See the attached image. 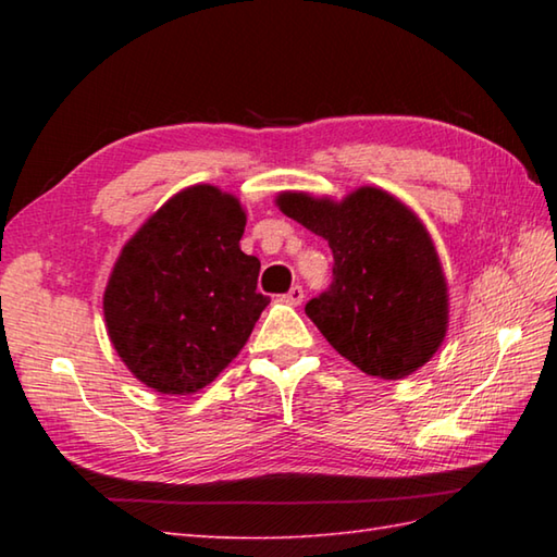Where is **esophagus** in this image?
<instances>
[{"label": "esophagus", "instance_id": "obj_1", "mask_svg": "<svg viewBox=\"0 0 557 557\" xmlns=\"http://www.w3.org/2000/svg\"><path fill=\"white\" fill-rule=\"evenodd\" d=\"M282 299H285V301L292 304V306H299V304L304 301V287H301V285H294Z\"/></svg>", "mask_w": 557, "mask_h": 557}]
</instances>
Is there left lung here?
Returning <instances> with one entry per match:
<instances>
[{"label":"left lung","instance_id":"1","mask_svg":"<svg viewBox=\"0 0 557 557\" xmlns=\"http://www.w3.org/2000/svg\"><path fill=\"white\" fill-rule=\"evenodd\" d=\"M277 206L333 251V285L306 304L323 337L383 381L419 371L447 333V282L421 220L375 186L339 203L285 191Z\"/></svg>","mask_w":557,"mask_h":557}]
</instances>
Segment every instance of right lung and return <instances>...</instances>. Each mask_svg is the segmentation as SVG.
<instances>
[{"label":"right lung","mask_w":557,"mask_h":557,"mask_svg":"<svg viewBox=\"0 0 557 557\" xmlns=\"http://www.w3.org/2000/svg\"><path fill=\"white\" fill-rule=\"evenodd\" d=\"M232 194L196 184L172 196L122 248L102 297L108 335L126 369L162 395L215 381L270 304L260 260L239 239Z\"/></svg>","instance_id":"right-lung-1"}]
</instances>
